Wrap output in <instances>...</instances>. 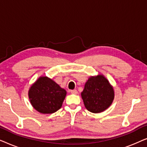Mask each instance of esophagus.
I'll return each mask as SVG.
<instances>
[{
    "label": "esophagus",
    "instance_id": "obj_1",
    "mask_svg": "<svg viewBox=\"0 0 147 147\" xmlns=\"http://www.w3.org/2000/svg\"><path fill=\"white\" fill-rule=\"evenodd\" d=\"M71 93L72 94H77L78 91L76 90H71Z\"/></svg>",
    "mask_w": 147,
    "mask_h": 147
}]
</instances>
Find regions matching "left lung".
Wrapping results in <instances>:
<instances>
[{"label":"left lung","mask_w":147,"mask_h":147,"mask_svg":"<svg viewBox=\"0 0 147 147\" xmlns=\"http://www.w3.org/2000/svg\"><path fill=\"white\" fill-rule=\"evenodd\" d=\"M81 95L86 109L93 113L107 109L114 97L113 88L102 75L90 78Z\"/></svg>","instance_id":"left-lung-1"}]
</instances>
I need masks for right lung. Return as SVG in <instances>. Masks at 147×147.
<instances>
[{"instance_id": "right-lung-1", "label": "right lung", "mask_w": 147, "mask_h": 147, "mask_svg": "<svg viewBox=\"0 0 147 147\" xmlns=\"http://www.w3.org/2000/svg\"><path fill=\"white\" fill-rule=\"evenodd\" d=\"M66 91L51 79L41 77L30 88L29 98L36 110L42 114H52L60 109Z\"/></svg>"}]
</instances>
